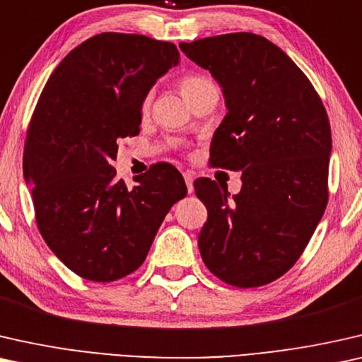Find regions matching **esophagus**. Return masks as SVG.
<instances>
[{"label":"esophagus","mask_w":362,"mask_h":362,"mask_svg":"<svg viewBox=\"0 0 362 362\" xmlns=\"http://www.w3.org/2000/svg\"><path fill=\"white\" fill-rule=\"evenodd\" d=\"M183 179H185L188 193H193V179H195V177H193L192 172H183Z\"/></svg>","instance_id":"esophagus-1"}]
</instances>
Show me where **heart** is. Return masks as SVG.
<instances>
[{"label":"heart","instance_id":"heart-1","mask_svg":"<svg viewBox=\"0 0 362 362\" xmlns=\"http://www.w3.org/2000/svg\"><path fill=\"white\" fill-rule=\"evenodd\" d=\"M179 86H180V91H182V95L185 96V98L190 101V103H193V101H195L198 96L200 95H203L205 93L206 90H210V88H213V86H215V83H213V81L206 77V75H202V74H188V75H185V77H182L180 78V81H179ZM151 93H147L146 96H144V100H142V103H141V110L146 111L149 110V106H151Z\"/></svg>","mask_w":362,"mask_h":362}]
</instances>
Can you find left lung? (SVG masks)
<instances>
[{
    "mask_svg": "<svg viewBox=\"0 0 362 362\" xmlns=\"http://www.w3.org/2000/svg\"><path fill=\"white\" fill-rule=\"evenodd\" d=\"M221 85L228 113L211 167L241 170L243 187L195 180L208 220L198 234L213 276L239 288L282 277L307 247L328 203L332 129L317 90L271 40L233 33L180 44Z\"/></svg>",
    "mask_w": 362,
    "mask_h": 362,
    "instance_id": "1",
    "label": "left lung"
}]
</instances>
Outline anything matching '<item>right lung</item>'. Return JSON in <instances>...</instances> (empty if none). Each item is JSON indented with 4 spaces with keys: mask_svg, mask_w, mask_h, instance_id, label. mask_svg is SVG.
<instances>
[{
    "mask_svg": "<svg viewBox=\"0 0 362 362\" xmlns=\"http://www.w3.org/2000/svg\"><path fill=\"white\" fill-rule=\"evenodd\" d=\"M179 59L172 42L96 34L57 65L39 96L24 142L35 223L55 256L86 281L134 272L187 195L170 164L152 165L132 190L111 165L118 141L139 134L144 96Z\"/></svg>",
    "mask_w": 362,
    "mask_h": 362,
    "instance_id": "1",
    "label": "right lung"
}]
</instances>
